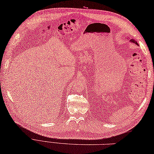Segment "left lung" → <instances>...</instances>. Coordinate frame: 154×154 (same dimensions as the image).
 <instances>
[{
    "instance_id": "obj_1",
    "label": "left lung",
    "mask_w": 154,
    "mask_h": 154,
    "mask_svg": "<svg viewBox=\"0 0 154 154\" xmlns=\"http://www.w3.org/2000/svg\"><path fill=\"white\" fill-rule=\"evenodd\" d=\"M131 42H133V43H135V44H137V42L135 41L134 39H131Z\"/></svg>"
}]
</instances>
